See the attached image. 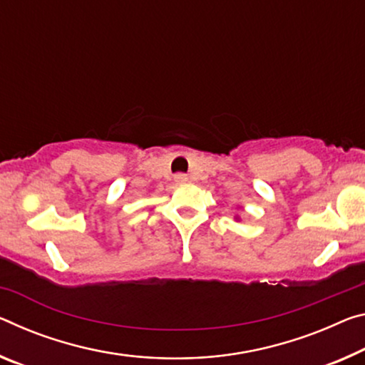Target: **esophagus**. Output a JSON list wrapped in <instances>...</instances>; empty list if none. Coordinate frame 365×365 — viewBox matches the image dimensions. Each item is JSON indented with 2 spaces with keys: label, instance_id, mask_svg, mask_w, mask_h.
Listing matches in <instances>:
<instances>
[{
  "label": "esophagus",
  "instance_id": "1",
  "mask_svg": "<svg viewBox=\"0 0 365 365\" xmlns=\"http://www.w3.org/2000/svg\"><path fill=\"white\" fill-rule=\"evenodd\" d=\"M173 180H175L177 183H185V182H188V177L185 175V173H177V175L173 177Z\"/></svg>",
  "mask_w": 365,
  "mask_h": 365
}]
</instances>
